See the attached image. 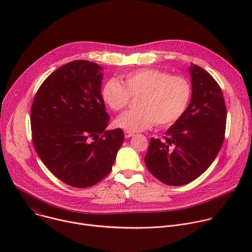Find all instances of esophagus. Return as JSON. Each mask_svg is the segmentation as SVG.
I'll use <instances>...</instances> for the list:
<instances>
[{"mask_svg": "<svg viewBox=\"0 0 252 252\" xmlns=\"http://www.w3.org/2000/svg\"><path fill=\"white\" fill-rule=\"evenodd\" d=\"M134 135V133H132V132H129V131H126V130H125V136L126 137V138H129V137H131V136H133Z\"/></svg>", "mask_w": 252, "mask_h": 252, "instance_id": "34e87169", "label": "esophagus"}]
</instances>
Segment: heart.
Returning <instances> with one entry per match:
<instances>
[{
    "mask_svg": "<svg viewBox=\"0 0 252 252\" xmlns=\"http://www.w3.org/2000/svg\"><path fill=\"white\" fill-rule=\"evenodd\" d=\"M107 80L100 95L113 112H121L130 97H136L137 110L127 111L118 117L115 126L129 132L158 126H169L181 119L191 99L192 88L188 79L170 76L164 70L140 68L121 78Z\"/></svg>",
    "mask_w": 252,
    "mask_h": 252,
    "instance_id": "b5f03b06",
    "label": "heart"
}]
</instances>
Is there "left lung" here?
<instances>
[{
  "label": "left lung",
  "instance_id": "1",
  "mask_svg": "<svg viewBox=\"0 0 252 252\" xmlns=\"http://www.w3.org/2000/svg\"><path fill=\"white\" fill-rule=\"evenodd\" d=\"M189 69L192 94L188 110L162 139H151L145 158L150 172L167 186L194 181L217 158L224 139L226 107L220 85L196 64Z\"/></svg>",
  "mask_w": 252,
  "mask_h": 252
}]
</instances>
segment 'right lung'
Here are the masks:
<instances>
[{
	"label": "right lung",
	"instance_id": "add662e5",
	"mask_svg": "<svg viewBox=\"0 0 252 252\" xmlns=\"http://www.w3.org/2000/svg\"><path fill=\"white\" fill-rule=\"evenodd\" d=\"M101 68L84 60L65 63L44 81L32 105L35 152L55 176L78 189L110 173L125 137L121 128L105 130Z\"/></svg>",
	"mask_w": 252,
	"mask_h": 252
}]
</instances>
